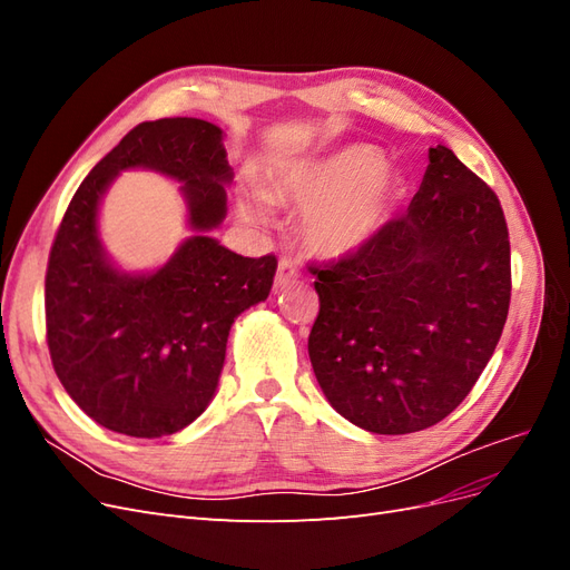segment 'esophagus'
Wrapping results in <instances>:
<instances>
[{
  "label": "esophagus",
  "instance_id": "esophagus-1",
  "mask_svg": "<svg viewBox=\"0 0 570 570\" xmlns=\"http://www.w3.org/2000/svg\"><path fill=\"white\" fill-rule=\"evenodd\" d=\"M299 275V271H297V266L289 262V258H281V264H278V273H275V285L278 287H285L287 283H292Z\"/></svg>",
  "mask_w": 570,
  "mask_h": 570
}]
</instances>
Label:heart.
Masks as SVG:
<instances>
[{
    "label": "heart",
    "mask_w": 570,
    "mask_h": 570,
    "mask_svg": "<svg viewBox=\"0 0 570 570\" xmlns=\"http://www.w3.org/2000/svg\"><path fill=\"white\" fill-rule=\"evenodd\" d=\"M396 193L400 187L381 151L352 145L289 168L271 197L299 206V237L308 252L342 258L368 245L383 228ZM239 216L264 226L268 223L266 197L252 189L239 199Z\"/></svg>",
    "instance_id": "heart-1"
}]
</instances>
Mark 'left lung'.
<instances>
[{"label": "left lung", "mask_w": 570, "mask_h": 570, "mask_svg": "<svg viewBox=\"0 0 570 570\" xmlns=\"http://www.w3.org/2000/svg\"><path fill=\"white\" fill-rule=\"evenodd\" d=\"M409 212L368 245L312 268L308 358L325 400L377 435L440 423L502 337L511 247L502 204L450 147H430Z\"/></svg>", "instance_id": "left-lung-1"}]
</instances>
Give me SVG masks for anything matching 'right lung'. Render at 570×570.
Here are the masks:
<instances>
[{"mask_svg": "<svg viewBox=\"0 0 570 570\" xmlns=\"http://www.w3.org/2000/svg\"><path fill=\"white\" fill-rule=\"evenodd\" d=\"M132 167L181 183L194 230L145 274L116 267L98 237L100 199ZM230 180L218 126L159 118L132 128L68 204L45 278L47 344L68 396L114 433L151 440L199 419L235 318L268 297L275 256H239L209 235L226 218Z\"/></svg>", "mask_w": 570, "mask_h": 570, "instance_id": "1", "label": "right lung"}]
</instances>
